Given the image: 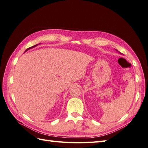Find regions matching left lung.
<instances>
[{
  "instance_id": "obj_1",
  "label": "left lung",
  "mask_w": 148,
  "mask_h": 148,
  "mask_svg": "<svg viewBox=\"0 0 148 148\" xmlns=\"http://www.w3.org/2000/svg\"><path fill=\"white\" fill-rule=\"evenodd\" d=\"M116 51H117V50H116Z\"/></svg>"
}]
</instances>
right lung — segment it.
I'll list each match as a JSON object with an SVG mask.
<instances>
[{"label": "right lung", "instance_id": "right-lung-1", "mask_svg": "<svg viewBox=\"0 0 148 148\" xmlns=\"http://www.w3.org/2000/svg\"><path fill=\"white\" fill-rule=\"evenodd\" d=\"M37 44H36V45H34V46H32V47H29L28 49H26V51H27V50H29V49H31V48H32V47H34L37 46Z\"/></svg>", "mask_w": 148, "mask_h": 148}]
</instances>
